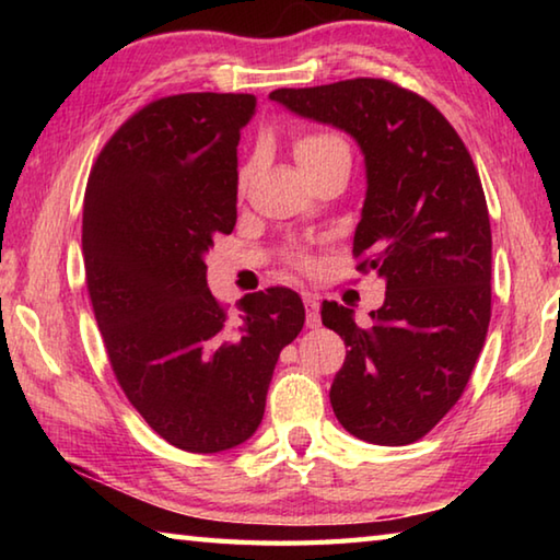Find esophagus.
<instances>
[{"label": "esophagus", "instance_id": "obj_1", "mask_svg": "<svg viewBox=\"0 0 560 560\" xmlns=\"http://www.w3.org/2000/svg\"><path fill=\"white\" fill-rule=\"evenodd\" d=\"M303 306H306V326H308V328H318V326H320L318 299L311 296V293H303Z\"/></svg>", "mask_w": 560, "mask_h": 560}]
</instances>
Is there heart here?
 <instances>
[{"mask_svg": "<svg viewBox=\"0 0 560 560\" xmlns=\"http://www.w3.org/2000/svg\"><path fill=\"white\" fill-rule=\"evenodd\" d=\"M340 145H346V143L336 136V132L306 130V132H299L296 140H293V153H296L299 165L303 167V165L314 163V160L320 158L324 153H328V150L340 148ZM293 264H296V267H303V264H306V259L293 257Z\"/></svg>", "mask_w": 560, "mask_h": 560, "instance_id": "b5f03b06", "label": "heart"}]
</instances>
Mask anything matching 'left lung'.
<instances>
[{"mask_svg": "<svg viewBox=\"0 0 560 560\" xmlns=\"http://www.w3.org/2000/svg\"><path fill=\"white\" fill-rule=\"evenodd\" d=\"M271 101L350 132L368 192L353 257L387 281L358 326L324 301V326L350 348L330 405L358 440L402 447L424 438L467 387L491 318V226L467 145L428 98L385 79L279 89Z\"/></svg>", "mask_w": 560, "mask_h": 560, "instance_id": "8db88e82", "label": "left lung"}]
</instances>
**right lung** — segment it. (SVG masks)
I'll list each match as a JSON object with an SVG mask.
<instances>
[{
  "instance_id": "right-lung-1",
  "label": "right lung",
  "mask_w": 560,
  "mask_h": 560,
  "mask_svg": "<svg viewBox=\"0 0 560 560\" xmlns=\"http://www.w3.org/2000/svg\"><path fill=\"white\" fill-rule=\"evenodd\" d=\"M252 93H177L132 113L91 167L83 267L113 375L177 450L212 454L257 432L283 346L306 311L287 287L242 318L207 289L205 252L236 224V145Z\"/></svg>"
}]
</instances>
